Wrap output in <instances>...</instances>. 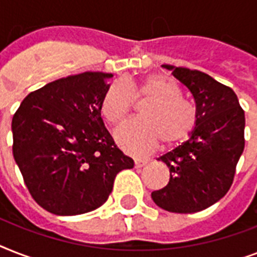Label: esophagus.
<instances>
[{"label": "esophagus", "instance_id": "esophagus-1", "mask_svg": "<svg viewBox=\"0 0 257 257\" xmlns=\"http://www.w3.org/2000/svg\"><path fill=\"white\" fill-rule=\"evenodd\" d=\"M149 163L148 159H135V165H136V168H141V167H144Z\"/></svg>", "mask_w": 257, "mask_h": 257}]
</instances>
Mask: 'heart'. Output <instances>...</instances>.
I'll list each match as a JSON object with an SVG mask.
<instances>
[{"instance_id": "heart-1", "label": "heart", "mask_w": 257, "mask_h": 257, "mask_svg": "<svg viewBox=\"0 0 257 257\" xmlns=\"http://www.w3.org/2000/svg\"><path fill=\"white\" fill-rule=\"evenodd\" d=\"M136 96L151 97L141 109L143 116L116 131L117 143L128 152L147 155L161 140L173 145L187 140L196 125V110L183 98L177 82L163 74H151L143 84L135 85L126 80H117L105 90L101 100L102 116L113 124L128 116Z\"/></svg>"}]
</instances>
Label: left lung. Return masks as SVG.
Instances as JSON below:
<instances>
[{"label": "left lung", "instance_id": "1", "mask_svg": "<svg viewBox=\"0 0 257 257\" xmlns=\"http://www.w3.org/2000/svg\"><path fill=\"white\" fill-rule=\"evenodd\" d=\"M163 66L192 93L196 125L185 143L157 159L167 164L171 177L152 192V199L165 211L195 213L229 191L245 144V116L229 86L200 70Z\"/></svg>", "mask_w": 257, "mask_h": 257}]
</instances>
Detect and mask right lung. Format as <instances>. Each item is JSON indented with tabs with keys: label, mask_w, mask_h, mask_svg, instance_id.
Masks as SVG:
<instances>
[{
	"label": "right lung",
	"mask_w": 257,
	"mask_h": 257,
	"mask_svg": "<svg viewBox=\"0 0 257 257\" xmlns=\"http://www.w3.org/2000/svg\"><path fill=\"white\" fill-rule=\"evenodd\" d=\"M112 73L85 72L29 93L14 113L13 156L30 195L50 213L74 216L108 200L118 172L133 160L101 117Z\"/></svg>",
	"instance_id": "add662e5"
}]
</instances>
